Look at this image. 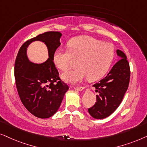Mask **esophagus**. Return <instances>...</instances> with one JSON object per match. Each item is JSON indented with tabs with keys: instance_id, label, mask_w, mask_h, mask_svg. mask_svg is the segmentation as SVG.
I'll return each instance as SVG.
<instances>
[{
	"instance_id": "1",
	"label": "esophagus",
	"mask_w": 147,
	"mask_h": 147,
	"mask_svg": "<svg viewBox=\"0 0 147 147\" xmlns=\"http://www.w3.org/2000/svg\"><path fill=\"white\" fill-rule=\"evenodd\" d=\"M75 89L77 90V91H83L84 89V87H75Z\"/></svg>"
}]
</instances>
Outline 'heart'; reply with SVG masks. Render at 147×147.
I'll list each match as a JSON object with an SVG mask.
<instances>
[{
    "label": "heart",
    "instance_id": "heart-1",
    "mask_svg": "<svg viewBox=\"0 0 147 147\" xmlns=\"http://www.w3.org/2000/svg\"><path fill=\"white\" fill-rule=\"evenodd\" d=\"M68 50L58 48L53 54L55 66L62 71L69 68L72 58H79V68L62 74V78L68 83L75 84L87 77L97 81L108 71L115 56L113 44L103 42L90 36H79L68 42Z\"/></svg>",
    "mask_w": 147,
    "mask_h": 147
}]
</instances>
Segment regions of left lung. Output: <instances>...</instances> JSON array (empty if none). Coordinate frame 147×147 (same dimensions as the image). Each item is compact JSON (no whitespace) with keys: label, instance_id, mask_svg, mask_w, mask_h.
Wrapping results in <instances>:
<instances>
[{"label":"left lung","instance_id":"1","mask_svg":"<svg viewBox=\"0 0 147 147\" xmlns=\"http://www.w3.org/2000/svg\"><path fill=\"white\" fill-rule=\"evenodd\" d=\"M120 60L113 65L107 75L93 85L97 101L88 109L89 114L95 119L110 116L118 108L128 89L130 70L126 56L122 51L116 50Z\"/></svg>","mask_w":147,"mask_h":147}]
</instances>
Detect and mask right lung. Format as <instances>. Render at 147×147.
I'll use <instances>...</instances> for the list:
<instances>
[{
	"instance_id": "1",
	"label": "right lung",
	"mask_w": 147,
	"mask_h": 147,
	"mask_svg": "<svg viewBox=\"0 0 147 147\" xmlns=\"http://www.w3.org/2000/svg\"><path fill=\"white\" fill-rule=\"evenodd\" d=\"M61 36L58 31H48L27 40L15 60V83L21 102L31 114L40 118L53 116L68 90L53 62L54 52L61 44ZM35 40L44 42L48 48L49 58L43 63H33L27 57V47Z\"/></svg>"
}]
</instances>
